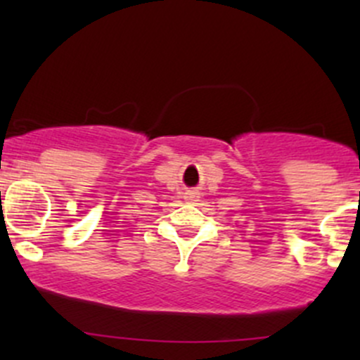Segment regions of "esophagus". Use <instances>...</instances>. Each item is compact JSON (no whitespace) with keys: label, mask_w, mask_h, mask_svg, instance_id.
<instances>
[{"label":"esophagus","mask_w":360,"mask_h":360,"mask_svg":"<svg viewBox=\"0 0 360 360\" xmlns=\"http://www.w3.org/2000/svg\"><path fill=\"white\" fill-rule=\"evenodd\" d=\"M184 198H186V200H198V198H200V193H198V190H188L186 193H184Z\"/></svg>","instance_id":"34e87169"}]
</instances>
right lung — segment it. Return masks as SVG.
Segmentation results:
<instances>
[{
	"mask_svg": "<svg viewBox=\"0 0 360 360\" xmlns=\"http://www.w3.org/2000/svg\"><path fill=\"white\" fill-rule=\"evenodd\" d=\"M0 195H1V193H0Z\"/></svg>",
	"mask_w": 360,
	"mask_h": 360,
	"instance_id": "right-lung-1",
	"label": "right lung"
}]
</instances>
